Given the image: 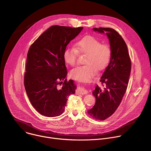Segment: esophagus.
Returning a JSON list of instances; mask_svg holds the SVG:
<instances>
[{
  "mask_svg": "<svg viewBox=\"0 0 151 151\" xmlns=\"http://www.w3.org/2000/svg\"><path fill=\"white\" fill-rule=\"evenodd\" d=\"M77 93L82 95H85V94H87L88 93V91L86 90L83 87H79V88H78L77 90Z\"/></svg>",
  "mask_w": 151,
  "mask_h": 151,
  "instance_id": "1",
  "label": "esophagus"
}]
</instances>
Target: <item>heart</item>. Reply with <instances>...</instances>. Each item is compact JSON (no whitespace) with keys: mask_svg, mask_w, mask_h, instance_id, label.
Returning <instances> with one entry per match:
<instances>
[{"mask_svg":"<svg viewBox=\"0 0 151 151\" xmlns=\"http://www.w3.org/2000/svg\"><path fill=\"white\" fill-rule=\"evenodd\" d=\"M78 52L87 54L85 65L76 67L70 72L71 76L79 81L89 82L96 74L97 70L104 69L110 62L111 50L107 44L92 36H86L78 41L75 47L66 48L63 53L64 60L67 64L76 65Z\"/></svg>","mask_w":151,"mask_h":151,"instance_id":"b5f03b06","label":"heart"}]
</instances>
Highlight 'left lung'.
<instances>
[{"label":"left lung","instance_id":"left-lung-1","mask_svg":"<svg viewBox=\"0 0 151 151\" xmlns=\"http://www.w3.org/2000/svg\"><path fill=\"white\" fill-rule=\"evenodd\" d=\"M93 30L106 34L112 52L110 63L100 80L105 87L101 89L96 86L93 92L96 103L88 111L93 118L103 121L111 116L119 106L127 88L132 64L125 42L115 30L104 27Z\"/></svg>","mask_w":151,"mask_h":151}]
</instances>
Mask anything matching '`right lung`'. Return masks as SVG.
I'll return each instance as SVG.
<instances>
[{
    "mask_svg": "<svg viewBox=\"0 0 151 151\" xmlns=\"http://www.w3.org/2000/svg\"><path fill=\"white\" fill-rule=\"evenodd\" d=\"M82 29L83 27L51 26L29 50L24 87L31 104L42 115L55 117L61 115L68 97L75 93L73 81L66 79L68 72L63 53Z\"/></svg>",
    "mask_w": 151,
    "mask_h": 151,
    "instance_id": "obj_1",
    "label": "right lung"
}]
</instances>
